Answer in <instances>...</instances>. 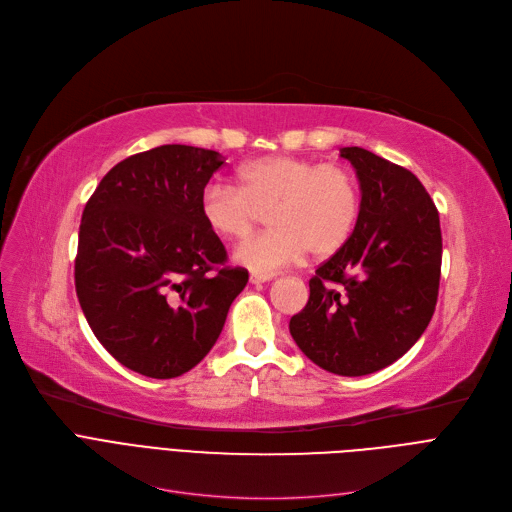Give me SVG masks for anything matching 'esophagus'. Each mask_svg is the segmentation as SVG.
<instances>
[{
  "label": "esophagus",
  "instance_id": "obj_1",
  "mask_svg": "<svg viewBox=\"0 0 512 512\" xmlns=\"http://www.w3.org/2000/svg\"><path fill=\"white\" fill-rule=\"evenodd\" d=\"M273 279V275H250V283H254V285H260V283H266V281H270Z\"/></svg>",
  "mask_w": 512,
  "mask_h": 512
}]
</instances>
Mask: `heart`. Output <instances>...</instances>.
<instances>
[{
  "label": "heart",
  "instance_id": "1",
  "mask_svg": "<svg viewBox=\"0 0 512 512\" xmlns=\"http://www.w3.org/2000/svg\"><path fill=\"white\" fill-rule=\"evenodd\" d=\"M268 210V229L233 252L237 264L273 275L302 260L337 254L355 231L362 196L355 175L339 163L275 155L237 169V188L213 182L200 194V215L221 239L246 237Z\"/></svg>",
  "mask_w": 512,
  "mask_h": 512
}]
</instances>
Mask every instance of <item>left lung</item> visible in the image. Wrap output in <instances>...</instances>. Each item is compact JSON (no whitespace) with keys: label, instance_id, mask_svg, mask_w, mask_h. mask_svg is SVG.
I'll use <instances>...</instances> for the list:
<instances>
[{"label":"left lung","instance_id":"obj_1","mask_svg":"<svg viewBox=\"0 0 512 512\" xmlns=\"http://www.w3.org/2000/svg\"><path fill=\"white\" fill-rule=\"evenodd\" d=\"M362 210L349 242L316 268L291 337L316 366L366 376L390 366L424 335L438 302L442 233L436 204L405 167L345 146Z\"/></svg>","mask_w":512,"mask_h":512}]
</instances>
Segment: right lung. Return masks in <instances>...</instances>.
Listing matches in <instances>:
<instances>
[{
	"mask_svg": "<svg viewBox=\"0 0 512 512\" xmlns=\"http://www.w3.org/2000/svg\"><path fill=\"white\" fill-rule=\"evenodd\" d=\"M215 150L163 144L117 163L88 198L74 262L80 308L119 364L175 378L217 343L248 270L200 215Z\"/></svg>",
	"mask_w": 512,
	"mask_h": 512,
	"instance_id": "1",
	"label": "right lung"
}]
</instances>
